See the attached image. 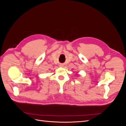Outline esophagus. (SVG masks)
Here are the masks:
<instances>
[{
    "label": "esophagus",
    "instance_id": "obj_1",
    "mask_svg": "<svg viewBox=\"0 0 126 126\" xmlns=\"http://www.w3.org/2000/svg\"><path fill=\"white\" fill-rule=\"evenodd\" d=\"M59 66H60V67H63V64H60V65H59Z\"/></svg>",
    "mask_w": 126,
    "mask_h": 126
}]
</instances>
